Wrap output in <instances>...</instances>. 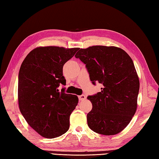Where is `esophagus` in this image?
I'll list each match as a JSON object with an SVG mask.
<instances>
[{
	"mask_svg": "<svg viewBox=\"0 0 159 159\" xmlns=\"http://www.w3.org/2000/svg\"><path fill=\"white\" fill-rule=\"evenodd\" d=\"M85 98H86V97L84 94L79 96V101H83L84 100H85Z\"/></svg>",
	"mask_w": 159,
	"mask_h": 159,
	"instance_id": "esophagus-1",
	"label": "esophagus"
}]
</instances>
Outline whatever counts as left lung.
<instances>
[{"label":"left lung","mask_w":159,"mask_h":159,"mask_svg":"<svg viewBox=\"0 0 159 159\" xmlns=\"http://www.w3.org/2000/svg\"><path fill=\"white\" fill-rule=\"evenodd\" d=\"M88 70L92 83L103 88L88 96L92 109L87 114L89 127L102 135H114L125 128L137 107L139 80L132 58L116 47L96 45L75 55Z\"/></svg>","instance_id":"left-lung-1"}]
</instances>
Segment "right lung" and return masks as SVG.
I'll return each mask as SVG.
<instances>
[{"label":"right lung","instance_id":"right-lung-1","mask_svg":"<svg viewBox=\"0 0 159 159\" xmlns=\"http://www.w3.org/2000/svg\"><path fill=\"white\" fill-rule=\"evenodd\" d=\"M79 48L40 47L27 54L18 74L20 111L31 127L48 139L63 135L70 127V116L79 102L77 96L60 91L66 85L63 67Z\"/></svg>","mask_w":159,"mask_h":159}]
</instances>
